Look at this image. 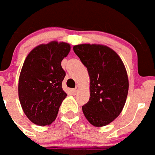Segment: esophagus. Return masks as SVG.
<instances>
[{"instance_id": "34e87169", "label": "esophagus", "mask_w": 155, "mask_h": 155, "mask_svg": "<svg viewBox=\"0 0 155 155\" xmlns=\"http://www.w3.org/2000/svg\"><path fill=\"white\" fill-rule=\"evenodd\" d=\"M79 89H80V87H79V86H76L75 89L72 90V92H73L74 94H76L78 92V91H79Z\"/></svg>"}]
</instances>
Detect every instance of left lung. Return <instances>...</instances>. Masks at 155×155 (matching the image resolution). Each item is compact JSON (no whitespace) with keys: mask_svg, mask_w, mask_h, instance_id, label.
Instances as JSON below:
<instances>
[{"mask_svg":"<svg viewBox=\"0 0 155 155\" xmlns=\"http://www.w3.org/2000/svg\"><path fill=\"white\" fill-rule=\"evenodd\" d=\"M73 50L90 77V99L83 113L92 125H107L120 115L126 102L129 84L125 66L106 45L80 44L74 45Z\"/></svg>","mask_w":155,"mask_h":155,"instance_id":"8db88e82","label":"left lung"}]
</instances>
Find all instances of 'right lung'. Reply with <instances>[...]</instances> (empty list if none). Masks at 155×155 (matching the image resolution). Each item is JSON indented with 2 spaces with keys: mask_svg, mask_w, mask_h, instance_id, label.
<instances>
[{
  "mask_svg": "<svg viewBox=\"0 0 155 155\" xmlns=\"http://www.w3.org/2000/svg\"><path fill=\"white\" fill-rule=\"evenodd\" d=\"M71 50L67 42L52 41L34 48L23 62L19 78L20 105L27 118L39 126L50 125L67 94L62 89L65 71L61 61Z\"/></svg>",
  "mask_w": 155,
  "mask_h": 155,
  "instance_id": "1",
  "label": "right lung"
}]
</instances>
